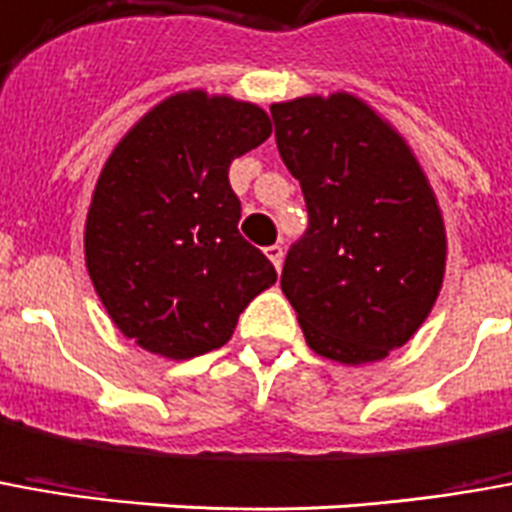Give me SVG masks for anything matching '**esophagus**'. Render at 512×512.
Returning <instances> with one entry per match:
<instances>
[{
  "mask_svg": "<svg viewBox=\"0 0 512 512\" xmlns=\"http://www.w3.org/2000/svg\"><path fill=\"white\" fill-rule=\"evenodd\" d=\"M266 257H268V260H271V263H274V268L280 271V268H282V257H285V252H282V246L280 244L268 246Z\"/></svg>",
  "mask_w": 512,
  "mask_h": 512,
  "instance_id": "obj_1",
  "label": "esophagus"
}]
</instances>
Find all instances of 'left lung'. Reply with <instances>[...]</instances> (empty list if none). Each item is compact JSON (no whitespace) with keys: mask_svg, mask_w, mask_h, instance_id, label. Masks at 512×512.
Returning a JSON list of instances; mask_svg holds the SVG:
<instances>
[{"mask_svg":"<svg viewBox=\"0 0 512 512\" xmlns=\"http://www.w3.org/2000/svg\"><path fill=\"white\" fill-rule=\"evenodd\" d=\"M271 119L310 219L288 249L282 293L316 355L382 360L441 291L446 230L430 182L405 138L352 94L277 102Z\"/></svg>","mask_w":512,"mask_h":512,"instance_id":"obj_1","label":"left lung"}]
</instances>
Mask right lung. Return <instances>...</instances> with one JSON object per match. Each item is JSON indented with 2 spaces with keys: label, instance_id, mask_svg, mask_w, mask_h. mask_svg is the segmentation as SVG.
<instances>
[{
  "label": "right lung",
  "instance_id": "1",
  "mask_svg": "<svg viewBox=\"0 0 512 512\" xmlns=\"http://www.w3.org/2000/svg\"><path fill=\"white\" fill-rule=\"evenodd\" d=\"M271 135L266 110L185 91L138 121L99 174L85 221V266L107 316L169 360L213 352L244 307L277 282L238 232L230 163Z\"/></svg>",
  "mask_w": 512,
  "mask_h": 512
}]
</instances>
